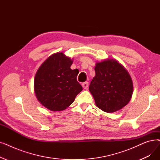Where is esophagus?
I'll return each mask as SVG.
<instances>
[{"label":"esophagus","mask_w":160,"mask_h":160,"mask_svg":"<svg viewBox=\"0 0 160 160\" xmlns=\"http://www.w3.org/2000/svg\"><path fill=\"white\" fill-rule=\"evenodd\" d=\"M82 87H83V88H84V89H88V88L89 84H88V82H86L82 83Z\"/></svg>","instance_id":"obj_1"}]
</instances>
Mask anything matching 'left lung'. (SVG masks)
I'll list each match as a JSON object with an SVG mask.
<instances>
[{"label": "left lung", "mask_w": 160, "mask_h": 160, "mask_svg": "<svg viewBox=\"0 0 160 160\" xmlns=\"http://www.w3.org/2000/svg\"><path fill=\"white\" fill-rule=\"evenodd\" d=\"M95 76L89 87L96 105L112 113L128 105L133 94V82L126 69L114 59L97 63Z\"/></svg>", "instance_id": "1"}]
</instances>
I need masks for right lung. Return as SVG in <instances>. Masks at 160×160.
<instances>
[{
  "label": "right lung",
  "mask_w": 160,
  "mask_h": 160,
  "mask_svg": "<svg viewBox=\"0 0 160 160\" xmlns=\"http://www.w3.org/2000/svg\"><path fill=\"white\" fill-rule=\"evenodd\" d=\"M72 61L63 53H54L42 63L35 75L34 92L38 100L52 111L66 109L82 90L76 80L78 72L71 69Z\"/></svg>",
  "instance_id": "1"
}]
</instances>
